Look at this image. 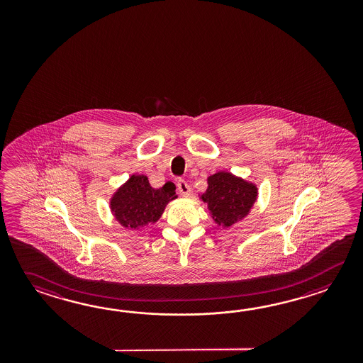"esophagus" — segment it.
I'll use <instances>...</instances> for the list:
<instances>
[{
    "mask_svg": "<svg viewBox=\"0 0 363 363\" xmlns=\"http://www.w3.org/2000/svg\"><path fill=\"white\" fill-rule=\"evenodd\" d=\"M178 191L183 197H189L191 194V186L185 182V180H178Z\"/></svg>",
    "mask_w": 363,
    "mask_h": 363,
    "instance_id": "34e87169",
    "label": "esophagus"
}]
</instances>
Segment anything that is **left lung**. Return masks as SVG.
Wrapping results in <instances>:
<instances>
[{
    "instance_id": "8db88e82",
    "label": "left lung",
    "mask_w": 363,
    "mask_h": 363,
    "mask_svg": "<svg viewBox=\"0 0 363 363\" xmlns=\"http://www.w3.org/2000/svg\"><path fill=\"white\" fill-rule=\"evenodd\" d=\"M258 196L257 185L219 171L208 178V189L201 200L208 203L210 216L216 223L228 228L250 213Z\"/></svg>"
}]
</instances>
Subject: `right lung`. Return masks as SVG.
I'll return each mask as SVG.
<instances>
[{
	"label": "right lung",
	"instance_id": "right-lung-1",
	"mask_svg": "<svg viewBox=\"0 0 363 363\" xmlns=\"http://www.w3.org/2000/svg\"><path fill=\"white\" fill-rule=\"evenodd\" d=\"M177 197L175 184L171 182L155 189L145 175H132L113 194L110 208L116 220L125 228L143 230L155 223L166 205Z\"/></svg>",
	"mask_w": 363,
	"mask_h": 363
}]
</instances>
